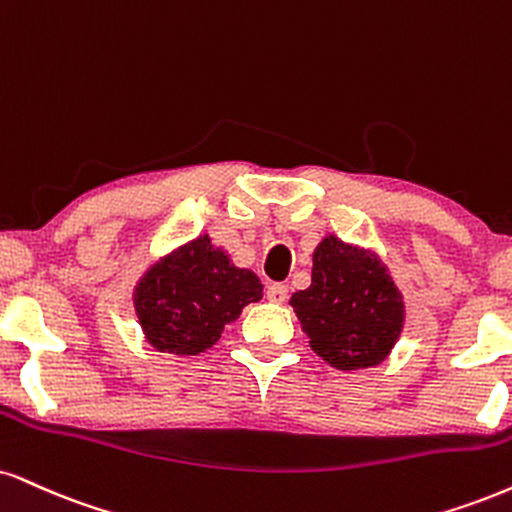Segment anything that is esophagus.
Segmentation results:
<instances>
[{"label":"esophagus","mask_w":512,"mask_h":512,"mask_svg":"<svg viewBox=\"0 0 512 512\" xmlns=\"http://www.w3.org/2000/svg\"><path fill=\"white\" fill-rule=\"evenodd\" d=\"M267 300H272V303H286L288 300V286L286 283H269L267 286Z\"/></svg>","instance_id":"34e87169"}]
</instances>
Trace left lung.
I'll list each match as a JSON object with an SVG mask.
<instances>
[{
    "label": "left lung",
    "instance_id": "left-lung-1",
    "mask_svg": "<svg viewBox=\"0 0 512 512\" xmlns=\"http://www.w3.org/2000/svg\"><path fill=\"white\" fill-rule=\"evenodd\" d=\"M291 305L312 350L343 372L379 365L405 322L403 295L379 257L336 236L317 245L310 288Z\"/></svg>",
    "mask_w": 512,
    "mask_h": 512
}]
</instances>
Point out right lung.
Instances as JSON below:
<instances>
[{"mask_svg": "<svg viewBox=\"0 0 512 512\" xmlns=\"http://www.w3.org/2000/svg\"><path fill=\"white\" fill-rule=\"evenodd\" d=\"M262 298L250 269L200 236L152 264L135 286V312L152 348L171 355H200L219 341L224 326L245 305Z\"/></svg>", "mask_w": 512, "mask_h": 512, "instance_id": "right-lung-1", "label": "right lung"}]
</instances>
